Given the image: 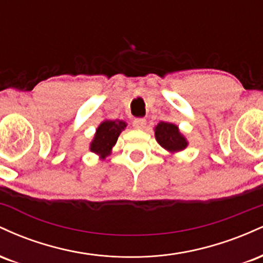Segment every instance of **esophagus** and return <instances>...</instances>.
Masks as SVG:
<instances>
[{"label":"esophagus","instance_id":"esophagus-1","mask_svg":"<svg viewBox=\"0 0 263 263\" xmlns=\"http://www.w3.org/2000/svg\"><path fill=\"white\" fill-rule=\"evenodd\" d=\"M146 125H147V121L146 119H136L134 121V127L136 129H143L146 128Z\"/></svg>","mask_w":263,"mask_h":263}]
</instances>
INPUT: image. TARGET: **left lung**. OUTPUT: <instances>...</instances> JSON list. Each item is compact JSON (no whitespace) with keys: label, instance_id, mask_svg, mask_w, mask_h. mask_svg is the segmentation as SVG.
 Instances as JSON below:
<instances>
[{"label":"left lung","instance_id":"8db88e82","mask_svg":"<svg viewBox=\"0 0 263 263\" xmlns=\"http://www.w3.org/2000/svg\"><path fill=\"white\" fill-rule=\"evenodd\" d=\"M156 140L168 152L176 153L183 151L188 146V141L179 132L177 125L171 122L161 121L155 128Z\"/></svg>","mask_w":263,"mask_h":263}]
</instances>
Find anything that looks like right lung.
<instances>
[{
    "mask_svg": "<svg viewBox=\"0 0 263 263\" xmlns=\"http://www.w3.org/2000/svg\"><path fill=\"white\" fill-rule=\"evenodd\" d=\"M125 121L121 120H105L96 128L93 140L90 143V151L100 156L101 159L111 153V149L116 144L117 138L126 127Z\"/></svg>",
    "mask_w": 263,
    "mask_h": 263,
    "instance_id": "right-lung-1",
    "label": "right lung"
}]
</instances>
